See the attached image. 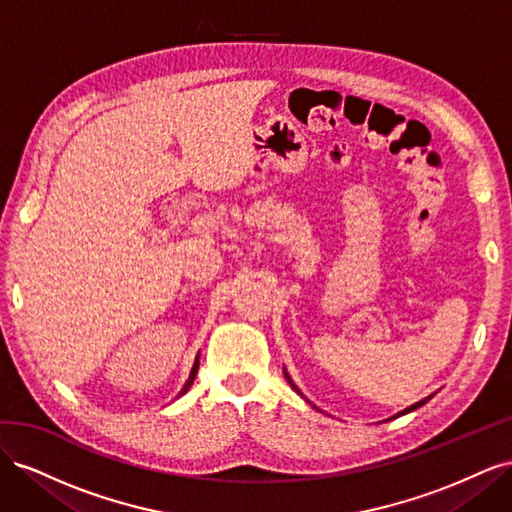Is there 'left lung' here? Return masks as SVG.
<instances>
[{
    "instance_id": "8db88e82",
    "label": "left lung",
    "mask_w": 512,
    "mask_h": 512,
    "mask_svg": "<svg viewBox=\"0 0 512 512\" xmlns=\"http://www.w3.org/2000/svg\"><path fill=\"white\" fill-rule=\"evenodd\" d=\"M288 382H290V386H292V389H294V391H297V386H294V384H292V380H290V378H288ZM297 393H299V391H297ZM423 404H427V399H423V401H418V404H414V406L406 408V410H404V412H401V414H408V412H412V410H416V408H421Z\"/></svg>"
}]
</instances>
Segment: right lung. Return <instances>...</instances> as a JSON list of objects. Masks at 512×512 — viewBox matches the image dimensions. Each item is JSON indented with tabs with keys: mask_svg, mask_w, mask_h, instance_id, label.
Returning a JSON list of instances; mask_svg holds the SVG:
<instances>
[{
	"mask_svg": "<svg viewBox=\"0 0 512 512\" xmlns=\"http://www.w3.org/2000/svg\"><path fill=\"white\" fill-rule=\"evenodd\" d=\"M196 371H198V359H196V363H194V367H192V374H190V380H188V382H185V386H183V389H181V395H183V393H188V389H190V386H192V382H194V378H196Z\"/></svg>",
	"mask_w": 512,
	"mask_h": 512,
	"instance_id": "right-lung-1",
	"label": "right lung"
}]
</instances>
